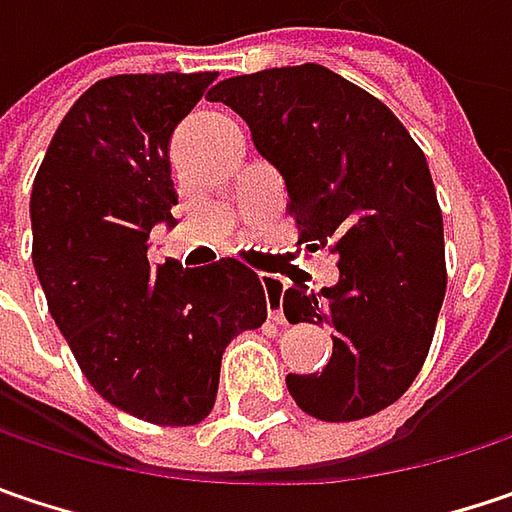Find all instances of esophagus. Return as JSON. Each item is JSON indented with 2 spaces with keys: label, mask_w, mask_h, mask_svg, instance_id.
I'll return each instance as SVG.
<instances>
[{
  "label": "esophagus",
  "mask_w": 512,
  "mask_h": 512,
  "mask_svg": "<svg viewBox=\"0 0 512 512\" xmlns=\"http://www.w3.org/2000/svg\"><path fill=\"white\" fill-rule=\"evenodd\" d=\"M260 281L266 286V301H269V318L275 324H286L284 316V284L275 275H260Z\"/></svg>",
  "instance_id": "1"
}]
</instances>
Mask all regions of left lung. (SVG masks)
<instances>
[{"mask_svg": "<svg viewBox=\"0 0 512 512\" xmlns=\"http://www.w3.org/2000/svg\"><path fill=\"white\" fill-rule=\"evenodd\" d=\"M257 153L278 167L289 217L310 252L339 257V284L286 289L289 324H330L321 374L286 388L318 420H362L397 403L420 374L446 292L443 214L423 150L400 118L342 75L304 63L220 80Z\"/></svg>", "mask_w": 512, "mask_h": 512, "instance_id": "8db88e82", "label": "left lung"}]
</instances>
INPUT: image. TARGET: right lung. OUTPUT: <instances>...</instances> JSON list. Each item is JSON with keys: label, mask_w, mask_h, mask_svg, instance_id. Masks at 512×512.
Segmentation results:
<instances>
[{"label": "right lung", "mask_w": 512, "mask_h": 512, "mask_svg": "<svg viewBox=\"0 0 512 512\" xmlns=\"http://www.w3.org/2000/svg\"><path fill=\"white\" fill-rule=\"evenodd\" d=\"M214 72L115 75L60 121L31 191L34 269L48 313L106 403L194 426L217 400L226 345L266 321V289L234 257L150 263L173 226L170 136Z\"/></svg>", "instance_id": "add662e5"}]
</instances>
